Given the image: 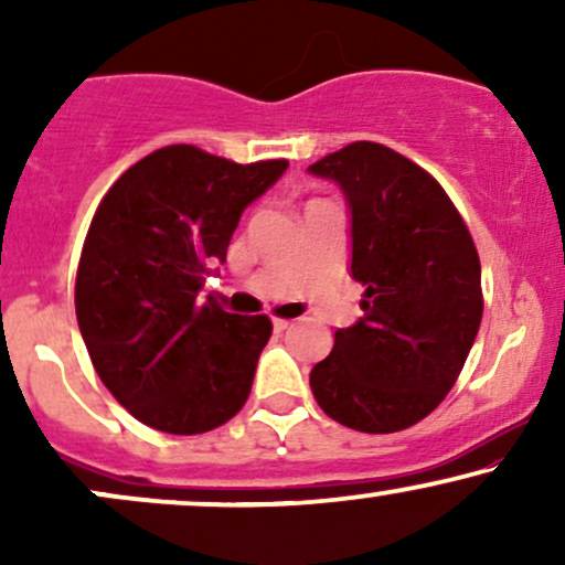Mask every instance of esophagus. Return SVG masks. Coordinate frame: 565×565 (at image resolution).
Wrapping results in <instances>:
<instances>
[{"instance_id":"1","label":"esophagus","mask_w":565,"mask_h":565,"mask_svg":"<svg viewBox=\"0 0 565 565\" xmlns=\"http://www.w3.org/2000/svg\"><path fill=\"white\" fill-rule=\"evenodd\" d=\"M289 323L291 321H287V319H274V329L276 332H284V329H289Z\"/></svg>"}]
</instances>
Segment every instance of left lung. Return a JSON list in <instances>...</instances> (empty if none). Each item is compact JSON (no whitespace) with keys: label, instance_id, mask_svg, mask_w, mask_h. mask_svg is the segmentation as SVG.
Returning a JSON list of instances; mask_svg holds the SVG:
<instances>
[{"label":"left lung","instance_id":"8db88e82","mask_svg":"<svg viewBox=\"0 0 565 565\" xmlns=\"http://www.w3.org/2000/svg\"><path fill=\"white\" fill-rule=\"evenodd\" d=\"M308 172L340 185L350 276L364 284V316L337 329L310 391L350 430H404L444 401L476 342V244L436 178L380 142H350Z\"/></svg>","mask_w":565,"mask_h":565}]
</instances>
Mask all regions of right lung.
I'll list each match as a JSON object with an SVG mask.
<instances>
[{
  "mask_svg": "<svg viewBox=\"0 0 565 565\" xmlns=\"http://www.w3.org/2000/svg\"><path fill=\"white\" fill-rule=\"evenodd\" d=\"M289 161H236L167 146L132 164L97 206L76 274V321L97 377L153 430L196 436L246 404L268 316L206 297L244 210Z\"/></svg>",
  "mask_w": 565,
  "mask_h": 565,
  "instance_id": "obj_1",
  "label": "right lung"
}]
</instances>
